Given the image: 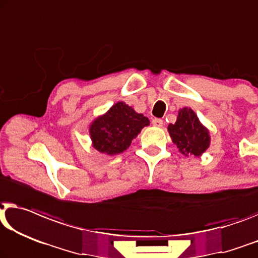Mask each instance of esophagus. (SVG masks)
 Wrapping results in <instances>:
<instances>
[{"label": "esophagus", "mask_w": 258, "mask_h": 258, "mask_svg": "<svg viewBox=\"0 0 258 258\" xmlns=\"http://www.w3.org/2000/svg\"><path fill=\"white\" fill-rule=\"evenodd\" d=\"M163 123H164V121L162 120V118H154V120H152V124H154L155 126H162Z\"/></svg>", "instance_id": "34e87169"}]
</instances>
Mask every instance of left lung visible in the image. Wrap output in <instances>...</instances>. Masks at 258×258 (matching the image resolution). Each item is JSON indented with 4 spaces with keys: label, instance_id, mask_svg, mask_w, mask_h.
Here are the masks:
<instances>
[{
    "label": "left lung",
    "instance_id": "1",
    "mask_svg": "<svg viewBox=\"0 0 258 258\" xmlns=\"http://www.w3.org/2000/svg\"><path fill=\"white\" fill-rule=\"evenodd\" d=\"M173 143L184 155L200 156L210 145L208 130L199 122L191 108L179 111L177 122L167 126Z\"/></svg>",
    "mask_w": 258,
    "mask_h": 258
}]
</instances>
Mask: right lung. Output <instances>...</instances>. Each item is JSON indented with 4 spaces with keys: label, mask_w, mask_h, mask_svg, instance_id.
I'll list each match as a JSON object with an SVG mask.
<instances>
[{
    "label": "right lung",
    "mask_w": 258,
    "mask_h": 258,
    "mask_svg": "<svg viewBox=\"0 0 258 258\" xmlns=\"http://www.w3.org/2000/svg\"><path fill=\"white\" fill-rule=\"evenodd\" d=\"M145 125H149L148 117L137 114L128 104L117 102L92 123L89 133L93 147L102 154H121Z\"/></svg>",
    "instance_id": "1"
}]
</instances>
